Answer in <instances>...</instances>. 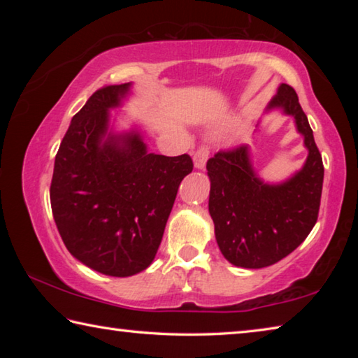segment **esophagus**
<instances>
[{"mask_svg": "<svg viewBox=\"0 0 358 358\" xmlns=\"http://www.w3.org/2000/svg\"><path fill=\"white\" fill-rule=\"evenodd\" d=\"M194 167L199 169V171H202L207 164V159H208V148L207 147H201L199 148L196 153H194Z\"/></svg>", "mask_w": 358, "mask_h": 358, "instance_id": "1", "label": "esophagus"}]
</instances>
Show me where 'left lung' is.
I'll use <instances>...</instances> for the list:
<instances>
[{"instance_id": "left-lung-1", "label": "left lung", "mask_w": 358, "mask_h": 358, "mask_svg": "<svg viewBox=\"0 0 358 358\" xmlns=\"http://www.w3.org/2000/svg\"><path fill=\"white\" fill-rule=\"evenodd\" d=\"M294 117L308 150L305 164L281 183H266L254 171L250 147L220 151L207 162L208 211L217 246L230 264L264 268L289 256L317 221L324 183L322 156L295 90L278 87L266 112Z\"/></svg>"}]
</instances>
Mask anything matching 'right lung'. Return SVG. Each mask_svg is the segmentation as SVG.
<instances>
[{
  "mask_svg": "<svg viewBox=\"0 0 358 358\" xmlns=\"http://www.w3.org/2000/svg\"><path fill=\"white\" fill-rule=\"evenodd\" d=\"M131 87L101 88L74 115L50 186L53 220L68 251L118 278L153 262L178 186L192 172L187 155L150 153L137 129L113 131L110 110L123 106Z\"/></svg>",
  "mask_w": 358,
  "mask_h": 358,
  "instance_id": "obj_1",
  "label": "right lung"
}]
</instances>
